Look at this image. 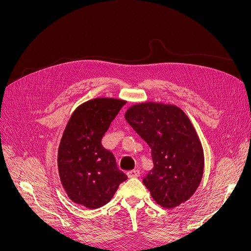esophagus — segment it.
<instances>
[{
  "mask_svg": "<svg viewBox=\"0 0 251 251\" xmlns=\"http://www.w3.org/2000/svg\"><path fill=\"white\" fill-rule=\"evenodd\" d=\"M139 175H140V173L138 170H133V171H130L127 173V177L128 178H137V177H139Z\"/></svg>",
  "mask_w": 251,
  "mask_h": 251,
  "instance_id": "obj_1",
  "label": "esophagus"
}]
</instances>
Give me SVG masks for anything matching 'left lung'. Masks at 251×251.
Returning a JSON list of instances; mask_svg holds the SVG:
<instances>
[{
    "mask_svg": "<svg viewBox=\"0 0 251 251\" xmlns=\"http://www.w3.org/2000/svg\"><path fill=\"white\" fill-rule=\"evenodd\" d=\"M125 117L151 148L154 168L142 181L153 199L165 208L187 201L201 182L204 155L185 113L174 104L148 101L132 105Z\"/></svg>",
    "mask_w": 251,
    "mask_h": 251,
    "instance_id": "8db88e82",
    "label": "left lung"
}]
</instances>
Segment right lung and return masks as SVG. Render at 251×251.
Masks as SVG:
<instances>
[{"mask_svg":"<svg viewBox=\"0 0 251 251\" xmlns=\"http://www.w3.org/2000/svg\"><path fill=\"white\" fill-rule=\"evenodd\" d=\"M126 104L115 98H95L76 108L66 126L58 147L60 182L74 202L94 209L103 206L116 193L126 175L101 139Z\"/></svg>","mask_w":251,"mask_h":251,"instance_id":"add662e5","label":"right lung"}]
</instances>
